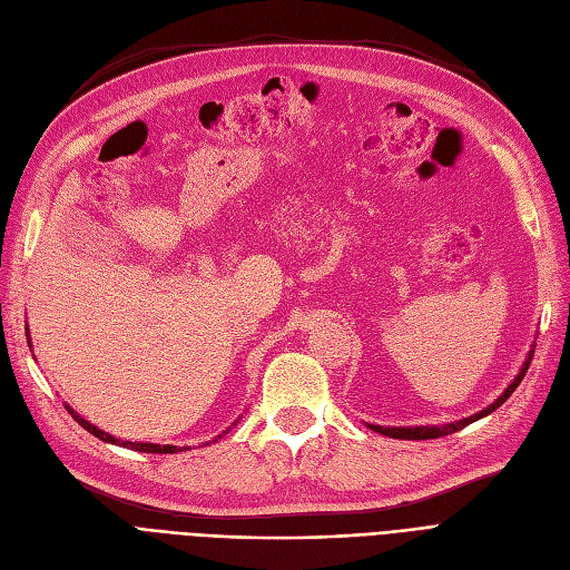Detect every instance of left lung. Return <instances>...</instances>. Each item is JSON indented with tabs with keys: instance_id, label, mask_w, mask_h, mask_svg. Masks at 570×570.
<instances>
[{
	"instance_id": "8db88e82",
	"label": "left lung",
	"mask_w": 570,
	"mask_h": 570,
	"mask_svg": "<svg viewBox=\"0 0 570 570\" xmlns=\"http://www.w3.org/2000/svg\"><path fill=\"white\" fill-rule=\"evenodd\" d=\"M530 360H532V351L528 353V357H525V362H523V366H521V372L517 374V379H513V381L507 385V391H504L498 400H494L492 405H488L485 410H481L479 414L466 416V419H459V421H452V424H443V426H374V424H370V429L376 431V433H381V435L397 438V440H431V438H440V435H450V433H454V431H462L464 426L473 424V421H479V419L488 416L490 412L498 410L500 405H504L507 397H509L513 391H517L519 383L523 381V376H525V372H528V366H530Z\"/></svg>"
}]
</instances>
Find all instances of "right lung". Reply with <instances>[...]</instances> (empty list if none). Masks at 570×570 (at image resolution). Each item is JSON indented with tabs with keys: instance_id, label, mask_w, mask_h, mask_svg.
<instances>
[{
	"instance_id": "add662e5",
	"label": "right lung",
	"mask_w": 570,
	"mask_h": 570,
	"mask_svg": "<svg viewBox=\"0 0 570 570\" xmlns=\"http://www.w3.org/2000/svg\"><path fill=\"white\" fill-rule=\"evenodd\" d=\"M66 410L72 414V419L78 421V424L89 431L91 435H97L99 440H104V443H111V445H120V448H127V450H137V452H154V454H175V452H181V450H189V448H177V445H154V443H130V440H120L116 435H108L106 431L97 429L95 424H89L87 419H82L76 410H72L70 405H66Z\"/></svg>"
}]
</instances>
